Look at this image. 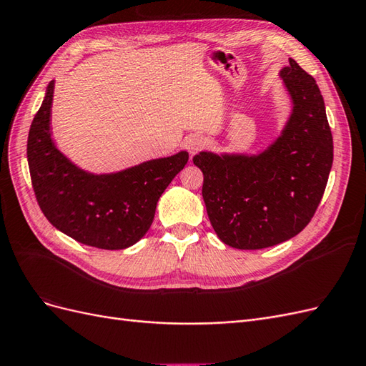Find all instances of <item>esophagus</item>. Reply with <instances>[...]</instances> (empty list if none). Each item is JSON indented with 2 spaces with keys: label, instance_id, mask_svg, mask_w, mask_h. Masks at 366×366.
Here are the masks:
<instances>
[{
  "label": "esophagus",
  "instance_id": "1",
  "mask_svg": "<svg viewBox=\"0 0 366 366\" xmlns=\"http://www.w3.org/2000/svg\"><path fill=\"white\" fill-rule=\"evenodd\" d=\"M204 145V139L202 136H189L184 140V147L191 154L197 152Z\"/></svg>",
  "mask_w": 366,
  "mask_h": 366
}]
</instances>
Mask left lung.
<instances>
[{
	"label": "left lung",
	"mask_w": 366,
	"mask_h": 366,
	"mask_svg": "<svg viewBox=\"0 0 366 366\" xmlns=\"http://www.w3.org/2000/svg\"><path fill=\"white\" fill-rule=\"evenodd\" d=\"M280 71L292 113L280 136L254 154L200 151L203 200L217 237L258 250L297 235L322 200L333 164V136L316 81L295 59Z\"/></svg>",
	"instance_id": "obj_1"
}]
</instances>
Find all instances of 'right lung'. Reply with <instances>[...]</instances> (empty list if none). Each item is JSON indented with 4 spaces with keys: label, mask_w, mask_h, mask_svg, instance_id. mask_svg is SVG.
<instances>
[{
    "label": "right lung",
    "mask_w": 366,
    "mask_h": 366,
    "mask_svg": "<svg viewBox=\"0 0 366 366\" xmlns=\"http://www.w3.org/2000/svg\"><path fill=\"white\" fill-rule=\"evenodd\" d=\"M54 81L31 122L27 162L42 214L62 234L105 250L131 247L149 230L159 198L189 160L180 151L116 172L94 174L73 163L51 136Z\"/></svg>",
    "instance_id": "obj_1"
}]
</instances>
